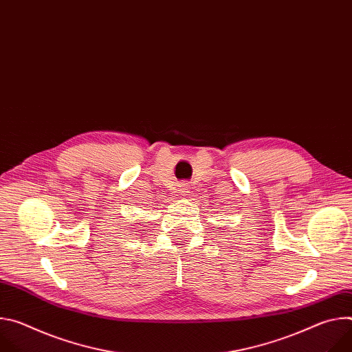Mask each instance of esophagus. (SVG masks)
<instances>
[{
	"instance_id": "34e87169",
	"label": "esophagus",
	"mask_w": 352,
	"mask_h": 352,
	"mask_svg": "<svg viewBox=\"0 0 352 352\" xmlns=\"http://www.w3.org/2000/svg\"><path fill=\"white\" fill-rule=\"evenodd\" d=\"M178 193L179 196H186L190 193V189H189V185L188 184H181L179 188H178Z\"/></svg>"
}]
</instances>
